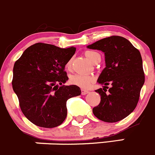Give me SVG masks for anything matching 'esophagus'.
<instances>
[{
    "label": "esophagus",
    "instance_id": "obj_1",
    "mask_svg": "<svg viewBox=\"0 0 155 155\" xmlns=\"http://www.w3.org/2000/svg\"><path fill=\"white\" fill-rule=\"evenodd\" d=\"M89 93V91L87 90H84V89H81V94L83 95H85Z\"/></svg>",
    "mask_w": 155,
    "mask_h": 155
}]
</instances>
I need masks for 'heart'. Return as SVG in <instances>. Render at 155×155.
Returning a JSON list of instances; mask_svg holds the SVG:
<instances>
[{"mask_svg": "<svg viewBox=\"0 0 155 155\" xmlns=\"http://www.w3.org/2000/svg\"><path fill=\"white\" fill-rule=\"evenodd\" d=\"M86 58L93 64H97L101 60V56L97 52L94 51H87L84 53ZM65 68L67 70L70 71L71 69V61L69 60L65 64ZM93 77L91 75L86 74H76L71 77L70 81L73 84L77 85L78 87L82 88H87L93 82Z\"/></svg>", "mask_w": 155, "mask_h": 155, "instance_id": "b5f03b06", "label": "heart"}]
</instances>
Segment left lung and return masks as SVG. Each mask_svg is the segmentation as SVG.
I'll return each instance as SVG.
<instances>
[{
  "mask_svg": "<svg viewBox=\"0 0 155 155\" xmlns=\"http://www.w3.org/2000/svg\"><path fill=\"white\" fill-rule=\"evenodd\" d=\"M87 48L102 51L106 63L97 80L104 87L95 91L100 94L101 102L93 108V114L109 123L125 118L135 109L144 83L140 51L120 36L103 38ZM109 84L112 87L108 89Z\"/></svg>",
  "mask_w": 155,
  "mask_h": 155,
  "instance_id": "1",
  "label": "left lung"
}]
</instances>
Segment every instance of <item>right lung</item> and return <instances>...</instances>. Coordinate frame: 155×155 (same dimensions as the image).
Here are the masks:
<instances>
[{
  "instance_id": "obj_1",
  "label": "right lung",
  "mask_w": 155,
  "mask_h": 155,
  "mask_svg": "<svg viewBox=\"0 0 155 155\" xmlns=\"http://www.w3.org/2000/svg\"><path fill=\"white\" fill-rule=\"evenodd\" d=\"M75 51L74 47L37 43L15 61L13 90L24 115L35 125L52 128L61 124L67 117V101L81 93L76 85H62L68 80L65 64Z\"/></svg>"
}]
</instances>
